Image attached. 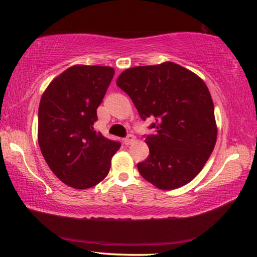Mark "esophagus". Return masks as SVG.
<instances>
[{
	"mask_svg": "<svg viewBox=\"0 0 257 257\" xmlns=\"http://www.w3.org/2000/svg\"><path fill=\"white\" fill-rule=\"evenodd\" d=\"M135 139L136 138H135V136H133V135H128V136L123 139V142L125 145H130L133 142H135Z\"/></svg>",
	"mask_w": 257,
	"mask_h": 257,
	"instance_id": "obj_1",
	"label": "esophagus"
}]
</instances>
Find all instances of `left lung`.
I'll use <instances>...</instances> for the list:
<instances>
[{
    "mask_svg": "<svg viewBox=\"0 0 257 257\" xmlns=\"http://www.w3.org/2000/svg\"><path fill=\"white\" fill-rule=\"evenodd\" d=\"M143 120L153 118L150 155L137 164L145 180L163 190L196 177L214 150L217 127L210 90L196 73L173 62L125 69L116 79Z\"/></svg>",
    "mask_w": 257,
    "mask_h": 257,
    "instance_id": "1",
    "label": "left lung"
}]
</instances>
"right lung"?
<instances>
[{
	"instance_id": "1",
	"label": "right lung",
	"mask_w": 257,
	"mask_h": 257,
	"mask_svg": "<svg viewBox=\"0 0 257 257\" xmlns=\"http://www.w3.org/2000/svg\"><path fill=\"white\" fill-rule=\"evenodd\" d=\"M113 76L111 67L77 64L55 77L42 95L38 144L52 172L72 188L101 182L121 146L94 129Z\"/></svg>"
}]
</instances>
